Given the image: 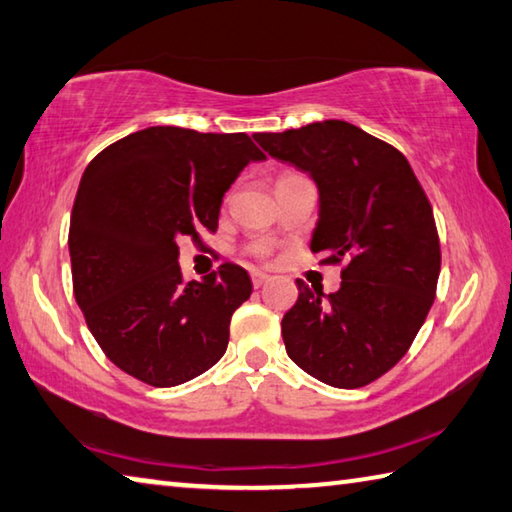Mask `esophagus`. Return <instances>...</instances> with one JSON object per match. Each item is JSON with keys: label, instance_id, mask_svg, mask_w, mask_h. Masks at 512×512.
I'll return each mask as SVG.
<instances>
[{"label": "esophagus", "instance_id": "34e87169", "mask_svg": "<svg viewBox=\"0 0 512 512\" xmlns=\"http://www.w3.org/2000/svg\"><path fill=\"white\" fill-rule=\"evenodd\" d=\"M270 281V274H265V272H251V285H254V288H263V285Z\"/></svg>", "mask_w": 512, "mask_h": 512}]
</instances>
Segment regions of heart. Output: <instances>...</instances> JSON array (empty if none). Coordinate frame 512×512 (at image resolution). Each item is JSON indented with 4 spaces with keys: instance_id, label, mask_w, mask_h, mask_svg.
<instances>
[{
    "instance_id": "b5f03b06",
    "label": "heart",
    "mask_w": 512,
    "mask_h": 512,
    "mask_svg": "<svg viewBox=\"0 0 512 512\" xmlns=\"http://www.w3.org/2000/svg\"><path fill=\"white\" fill-rule=\"evenodd\" d=\"M247 254L254 256L256 261H265V258H270L272 249H270V245H265V242H256V245L247 247Z\"/></svg>"
}]
</instances>
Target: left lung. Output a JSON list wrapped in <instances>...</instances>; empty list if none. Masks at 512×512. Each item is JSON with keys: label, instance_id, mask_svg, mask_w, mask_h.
<instances>
[{"label": "left lung", "instance_id": "left-lung-1", "mask_svg": "<svg viewBox=\"0 0 512 512\" xmlns=\"http://www.w3.org/2000/svg\"><path fill=\"white\" fill-rule=\"evenodd\" d=\"M272 157L319 186L312 254L342 265V288L324 297L301 279L281 321L290 360L319 382L360 389L391 371L436 299L441 242L434 211L407 157L346 121L258 132Z\"/></svg>", "mask_w": 512, "mask_h": 512}]
</instances>
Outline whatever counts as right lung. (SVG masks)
Masks as SVG:
<instances>
[{"mask_svg":"<svg viewBox=\"0 0 512 512\" xmlns=\"http://www.w3.org/2000/svg\"><path fill=\"white\" fill-rule=\"evenodd\" d=\"M258 159L245 132L155 125L89 161L69 222L74 297L107 360L132 378L177 387L227 351L249 274L222 263L186 283L177 238L200 245L202 229H218L224 191Z\"/></svg>","mask_w":512,"mask_h":512,"instance_id":"right-lung-1","label":"right lung"}]
</instances>
